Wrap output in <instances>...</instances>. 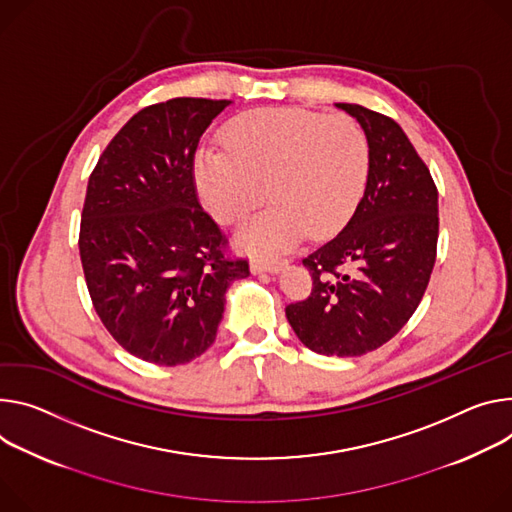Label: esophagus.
<instances>
[{
  "label": "esophagus",
  "mask_w": 512,
  "mask_h": 512,
  "mask_svg": "<svg viewBox=\"0 0 512 512\" xmlns=\"http://www.w3.org/2000/svg\"><path fill=\"white\" fill-rule=\"evenodd\" d=\"M288 261L284 259H263V257H255L251 261V271L253 273H263V271H269V273H277L282 267H286Z\"/></svg>",
  "instance_id": "obj_1"
}]
</instances>
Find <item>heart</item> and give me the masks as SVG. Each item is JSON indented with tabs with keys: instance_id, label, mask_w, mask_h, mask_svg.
Returning <instances> with one entry per match:
<instances>
[{
	"instance_id": "b5f03b06",
	"label": "heart",
	"mask_w": 512,
	"mask_h": 512,
	"mask_svg": "<svg viewBox=\"0 0 512 512\" xmlns=\"http://www.w3.org/2000/svg\"><path fill=\"white\" fill-rule=\"evenodd\" d=\"M224 147H202L194 177L204 204L222 224H241L267 198L269 210L247 224L239 245L255 253L339 232L359 206L371 149L351 116L304 108H259L224 130Z\"/></svg>"
}]
</instances>
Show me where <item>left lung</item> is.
I'll return each mask as SVG.
<instances>
[{"instance_id":"left-lung-1","label":"left lung","mask_w":512,"mask_h":512,"mask_svg":"<svg viewBox=\"0 0 512 512\" xmlns=\"http://www.w3.org/2000/svg\"><path fill=\"white\" fill-rule=\"evenodd\" d=\"M337 108L367 134V188L339 235L302 259L312 292L286 316L314 353L357 357L388 343L421 304L437 257L439 194L392 118L357 104Z\"/></svg>"}]
</instances>
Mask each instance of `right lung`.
Wrapping results in <instances>:
<instances>
[{
  "mask_svg": "<svg viewBox=\"0 0 512 512\" xmlns=\"http://www.w3.org/2000/svg\"><path fill=\"white\" fill-rule=\"evenodd\" d=\"M230 100L173 98L136 112L87 181L79 255L108 333L155 365L200 357L216 339L224 294L249 275L200 206L194 157Z\"/></svg>",
  "mask_w": 512,
  "mask_h": 512,
  "instance_id": "obj_1",
  "label": "right lung"
}]
</instances>
